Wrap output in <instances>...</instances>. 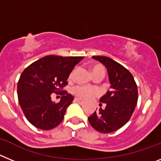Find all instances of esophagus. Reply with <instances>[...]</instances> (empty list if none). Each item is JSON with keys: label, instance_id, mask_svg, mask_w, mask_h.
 <instances>
[{"label": "esophagus", "instance_id": "1", "mask_svg": "<svg viewBox=\"0 0 161 161\" xmlns=\"http://www.w3.org/2000/svg\"><path fill=\"white\" fill-rule=\"evenodd\" d=\"M75 102H77V103H79L80 105H82V104H84V101L81 100V99H80V98H75Z\"/></svg>", "mask_w": 161, "mask_h": 161}]
</instances>
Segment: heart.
Returning <instances> with one entry per match:
<instances>
[{
  "label": "heart",
  "mask_w": 161,
  "mask_h": 161,
  "mask_svg": "<svg viewBox=\"0 0 161 161\" xmlns=\"http://www.w3.org/2000/svg\"><path fill=\"white\" fill-rule=\"evenodd\" d=\"M75 72V70L71 73L70 77H72L73 73ZM92 73H105V70H104L103 67L101 66V65H97L94 66L92 68ZM74 93H76V96H78L79 97L85 98V99H88V98H90L91 97L93 96V94L96 93V90L94 89H92V88L86 87V86H82V85H80V86H76L75 89H74Z\"/></svg>",
  "instance_id": "obj_1"
}]
</instances>
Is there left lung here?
Instances as JSON below:
<instances>
[{
	"mask_svg": "<svg viewBox=\"0 0 161 161\" xmlns=\"http://www.w3.org/2000/svg\"><path fill=\"white\" fill-rule=\"evenodd\" d=\"M93 59L106 67L111 85L100 98V102L105 103V108L100 107L88 119L97 131L111 133L130 120L137 104V85L132 74L114 59L106 56H93Z\"/></svg>",
	"mask_w": 161,
	"mask_h": 161,
	"instance_id": "8db88e82",
	"label": "left lung"
}]
</instances>
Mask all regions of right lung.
<instances>
[{"mask_svg": "<svg viewBox=\"0 0 161 161\" xmlns=\"http://www.w3.org/2000/svg\"><path fill=\"white\" fill-rule=\"evenodd\" d=\"M83 59L82 56L47 55L22 72L18 83V102L33 126L41 130H51L60 124L73 97L66 91L59 90L68 84L66 80L74 67ZM53 92L63 95L58 103L51 101Z\"/></svg>", "mask_w": 161, "mask_h": 161, "instance_id": "right-lung-1", "label": "right lung"}]
</instances>
